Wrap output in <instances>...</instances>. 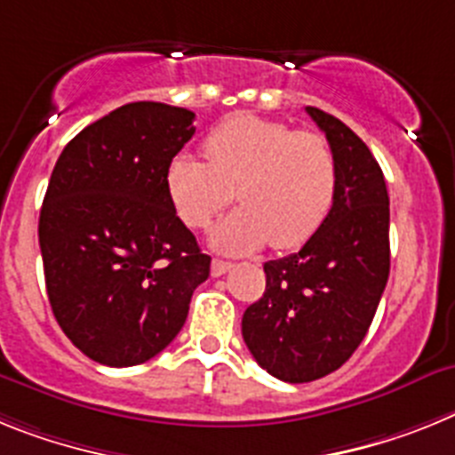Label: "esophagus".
Returning a JSON list of instances; mask_svg holds the SVG:
<instances>
[{
	"label": "esophagus",
	"mask_w": 455,
	"mask_h": 455,
	"mask_svg": "<svg viewBox=\"0 0 455 455\" xmlns=\"http://www.w3.org/2000/svg\"><path fill=\"white\" fill-rule=\"evenodd\" d=\"M233 267V263H228V260H222V259H212V266H211V272L215 276H222L227 275L228 270Z\"/></svg>",
	"instance_id": "1"
}]
</instances>
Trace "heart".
Masks as SVG:
<instances>
[{
  "label": "heart",
  "mask_w": 455,
  "mask_h": 455,
  "mask_svg": "<svg viewBox=\"0 0 455 455\" xmlns=\"http://www.w3.org/2000/svg\"><path fill=\"white\" fill-rule=\"evenodd\" d=\"M204 156L176 153L164 188L176 215L192 228L208 227L235 189L240 205L211 233L220 251L243 254L270 240L276 250H298L334 205L337 156L318 132L235 114L211 130Z\"/></svg>",
  "instance_id": "b5f03b06"
}]
</instances>
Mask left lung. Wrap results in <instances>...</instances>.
<instances>
[{
	"mask_svg": "<svg viewBox=\"0 0 455 455\" xmlns=\"http://www.w3.org/2000/svg\"><path fill=\"white\" fill-rule=\"evenodd\" d=\"M307 114L337 156L339 185L302 250L267 260L266 293L243 315V339L270 375L311 382L346 364L369 331L389 279V195L369 146L337 116Z\"/></svg>",
	"mask_w": 455,
	"mask_h": 455,
	"instance_id": "left-lung-1",
	"label": "left lung"
}]
</instances>
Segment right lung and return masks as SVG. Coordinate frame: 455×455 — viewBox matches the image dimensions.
Here are the masks:
<instances>
[{
	"instance_id": "obj_1",
	"label": "right lung",
	"mask_w": 455,
	"mask_h": 455,
	"mask_svg": "<svg viewBox=\"0 0 455 455\" xmlns=\"http://www.w3.org/2000/svg\"><path fill=\"white\" fill-rule=\"evenodd\" d=\"M192 121L185 108L130 102L86 125L54 164L38 220L47 299L63 334L98 364L162 353L211 275V256L164 188Z\"/></svg>"
}]
</instances>
